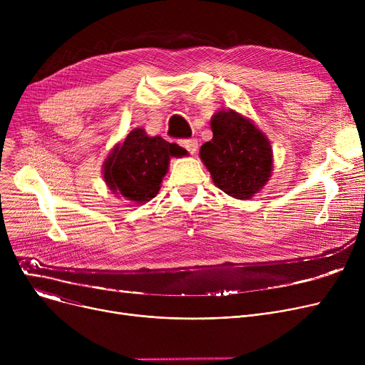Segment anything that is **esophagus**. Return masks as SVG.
Wrapping results in <instances>:
<instances>
[{
	"label": "esophagus",
	"mask_w": 365,
	"mask_h": 365,
	"mask_svg": "<svg viewBox=\"0 0 365 365\" xmlns=\"http://www.w3.org/2000/svg\"><path fill=\"white\" fill-rule=\"evenodd\" d=\"M180 146H183L186 150H189L190 153H195V150L198 149V142L197 139H183L179 142Z\"/></svg>",
	"instance_id": "1"
}]
</instances>
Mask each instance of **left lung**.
<instances>
[{
	"label": "left lung",
	"mask_w": 365,
	"mask_h": 365,
	"mask_svg": "<svg viewBox=\"0 0 365 365\" xmlns=\"http://www.w3.org/2000/svg\"><path fill=\"white\" fill-rule=\"evenodd\" d=\"M213 139L200 149L215 185L237 200H250L272 171V148L264 134L238 112L220 110L212 118Z\"/></svg>",
	"instance_id": "1"
}]
</instances>
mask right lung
Instances as JSON below:
<instances>
[{"mask_svg":"<svg viewBox=\"0 0 365 365\" xmlns=\"http://www.w3.org/2000/svg\"><path fill=\"white\" fill-rule=\"evenodd\" d=\"M186 153L176 143L160 136L149 138L143 128H134L105 160L103 178L113 194L145 204L158 194L170 158Z\"/></svg>","mask_w":365,"mask_h":365,"instance_id":"1","label":"right lung"}]
</instances>
